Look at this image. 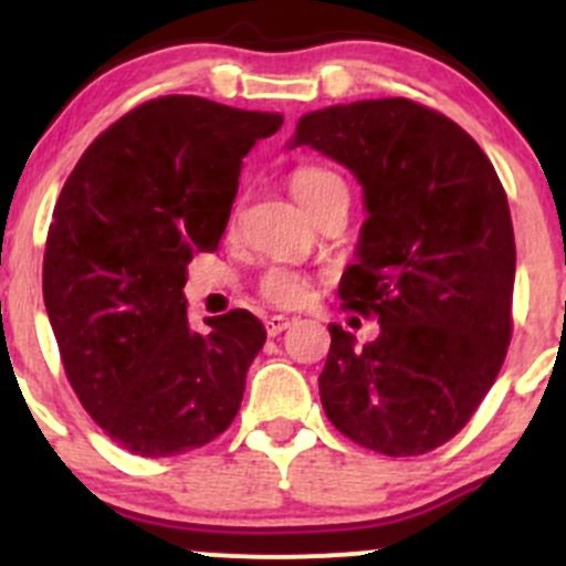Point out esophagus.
Listing matches in <instances>:
<instances>
[{"instance_id":"1","label":"esophagus","mask_w":566,"mask_h":566,"mask_svg":"<svg viewBox=\"0 0 566 566\" xmlns=\"http://www.w3.org/2000/svg\"><path fill=\"white\" fill-rule=\"evenodd\" d=\"M287 325H290V317H282V315H271L265 319L268 336H279L284 328H287Z\"/></svg>"}]
</instances>
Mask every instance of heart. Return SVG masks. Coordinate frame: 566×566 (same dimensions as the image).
Masks as SVG:
<instances>
[{
  "mask_svg": "<svg viewBox=\"0 0 566 566\" xmlns=\"http://www.w3.org/2000/svg\"><path fill=\"white\" fill-rule=\"evenodd\" d=\"M290 191H293V197L310 213L319 199L328 197L331 191H345V182H342L339 175L331 172V169L317 167V164H306V167H298L290 175ZM310 276L287 265H271L260 276V295L268 304L276 306L304 304L310 298Z\"/></svg>",
  "mask_w": 566,
  "mask_h": 566,
  "instance_id": "heart-1",
  "label": "heart"
}]
</instances>
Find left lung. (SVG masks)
I'll return each mask as SVG.
<instances>
[{"mask_svg": "<svg viewBox=\"0 0 566 566\" xmlns=\"http://www.w3.org/2000/svg\"><path fill=\"white\" fill-rule=\"evenodd\" d=\"M301 145L361 182L367 221L339 298L380 323L364 347L328 325L325 416L373 452H432L476 413L512 339L515 232L504 186L454 119L408 98L304 114L290 147Z\"/></svg>", "mask_w": 566, "mask_h": 566, "instance_id": "obj_1", "label": "left lung"}]
</instances>
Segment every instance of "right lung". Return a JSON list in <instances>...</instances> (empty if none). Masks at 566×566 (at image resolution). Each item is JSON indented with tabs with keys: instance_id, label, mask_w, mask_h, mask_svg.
Returning a JSON list of instances; mask_svg holds the SVG:
<instances>
[{
	"instance_id": "1",
	"label": "right lung",
	"mask_w": 566,
	"mask_h": 566,
	"mask_svg": "<svg viewBox=\"0 0 566 566\" xmlns=\"http://www.w3.org/2000/svg\"><path fill=\"white\" fill-rule=\"evenodd\" d=\"M282 114L197 95L130 108L84 150L54 205L43 301L62 367L95 424L142 458L219 438L265 345L251 312L186 315V268L219 249L243 158Z\"/></svg>"
}]
</instances>
